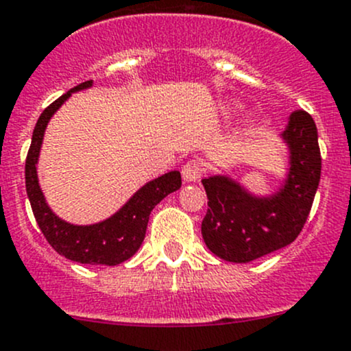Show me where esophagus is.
Masks as SVG:
<instances>
[{"instance_id":"obj_1","label":"esophagus","mask_w":351,"mask_h":351,"mask_svg":"<svg viewBox=\"0 0 351 351\" xmlns=\"http://www.w3.org/2000/svg\"><path fill=\"white\" fill-rule=\"evenodd\" d=\"M204 171H205L204 163H200V161H197V160L188 161V163L183 165V168H182L183 180H185L186 183H191V182H197V180H200V176L204 175Z\"/></svg>"}]
</instances>
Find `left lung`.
<instances>
[{"instance_id":"8db88e82","label":"left lung","mask_w":351,"mask_h":351,"mask_svg":"<svg viewBox=\"0 0 351 351\" xmlns=\"http://www.w3.org/2000/svg\"><path fill=\"white\" fill-rule=\"evenodd\" d=\"M289 173L271 197H256L228 176L202 180L208 210L202 235L210 250L228 263H250L296 241L304 227L322 176L318 129L306 110H294L282 131Z\"/></svg>"}]
</instances>
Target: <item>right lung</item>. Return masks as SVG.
<instances>
[{
	"label": "right lung",
	"mask_w": 351,
	"mask_h": 351,
	"mask_svg": "<svg viewBox=\"0 0 351 351\" xmlns=\"http://www.w3.org/2000/svg\"><path fill=\"white\" fill-rule=\"evenodd\" d=\"M90 86L92 80H87V82L70 88L67 94L51 102L38 117L27 154L25 183H27L29 205H32L36 223L50 245L60 256L80 264L117 265L138 252L145 241L151 210L160 204L166 195L173 193L182 186V175L180 171H169L160 178H154L153 182L146 183L129 198L128 204L119 212L106 219L104 222L73 225L58 219L47 205L45 197L40 190L36 161H38L43 134H45L50 117L67 101L72 92L88 88Z\"/></svg>",
	"instance_id": "1"
}]
</instances>
